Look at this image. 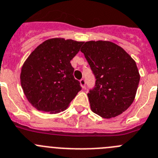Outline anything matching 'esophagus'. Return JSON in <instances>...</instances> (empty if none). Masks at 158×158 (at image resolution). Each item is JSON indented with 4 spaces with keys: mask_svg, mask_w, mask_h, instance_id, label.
Returning <instances> with one entry per match:
<instances>
[{
    "mask_svg": "<svg viewBox=\"0 0 158 158\" xmlns=\"http://www.w3.org/2000/svg\"><path fill=\"white\" fill-rule=\"evenodd\" d=\"M79 82H80L81 86H82V88H85V86H86V80H85L84 79H82L80 81H79Z\"/></svg>",
    "mask_w": 158,
    "mask_h": 158,
    "instance_id": "esophagus-1",
    "label": "esophagus"
}]
</instances>
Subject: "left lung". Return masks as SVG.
I'll return each mask as SVG.
<instances>
[{
	"mask_svg": "<svg viewBox=\"0 0 158 158\" xmlns=\"http://www.w3.org/2000/svg\"><path fill=\"white\" fill-rule=\"evenodd\" d=\"M81 51L96 77L87 94L93 112L104 118L123 113L133 102L140 79L135 61L110 41H87Z\"/></svg>",
	"mask_w": 158,
	"mask_h": 158,
	"instance_id": "1",
	"label": "left lung"
}]
</instances>
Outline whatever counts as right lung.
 I'll list each match as a JSON object with an SVG mask.
<instances>
[{"label":"right lung","mask_w":158,"mask_h":158,"mask_svg":"<svg viewBox=\"0 0 158 158\" xmlns=\"http://www.w3.org/2000/svg\"><path fill=\"white\" fill-rule=\"evenodd\" d=\"M84 42L52 38L40 44L27 57L20 82L28 101L44 112L56 114L68 108L82 89L73 76L70 61Z\"/></svg>","instance_id":"right-lung-1"}]
</instances>
